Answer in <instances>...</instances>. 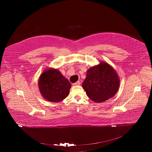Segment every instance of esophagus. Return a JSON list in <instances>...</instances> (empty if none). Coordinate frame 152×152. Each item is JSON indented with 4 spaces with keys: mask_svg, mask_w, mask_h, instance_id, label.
<instances>
[{
    "mask_svg": "<svg viewBox=\"0 0 152 152\" xmlns=\"http://www.w3.org/2000/svg\"><path fill=\"white\" fill-rule=\"evenodd\" d=\"M73 86H79L80 85V81H77L76 83H73Z\"/></svg>",
    "mask_w": 152,
    "mask_h": 152,
    "instance_id": "1",
    "label": "esophagus"
}]
</instances>
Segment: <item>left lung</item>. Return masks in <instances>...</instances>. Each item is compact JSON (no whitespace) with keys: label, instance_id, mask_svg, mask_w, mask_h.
<instances>
[{"label":"left lung","instance_id":"left-lung-1","mask_svg":"<svg viewBox=\"0 0 152 152\" xmlns=\"http://www.w3.org/2000/svg\"><path fill=\"white\" fill-rule=\"evenodd\" d=\"M120 79L116 71L107 63L90 68L82 87L88 97L96 102H102L116 94Z\"/></svg>","mask_w":152,"mask_h":152}]
</instances>
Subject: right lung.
Listing matches in <instances>:
<instances>
[{
	"instance_id": "obj_1",
	"label": "right lung",
	"mask_w": 152,
	"mask_h": 152,
	"mask_svg": "<svg viewBox=\"0 0 152 152\" xmlns=\"http://www.w3.org/2000/svg\"><path fill=\"white\" fill-rule=\"evenodd\" d=\"M39 88L44 98L58 102L63 100L69 93L71 84L58 70L50 68L44 71L39 79Z\"/></svg>"
}]
</instances>
